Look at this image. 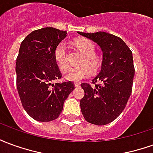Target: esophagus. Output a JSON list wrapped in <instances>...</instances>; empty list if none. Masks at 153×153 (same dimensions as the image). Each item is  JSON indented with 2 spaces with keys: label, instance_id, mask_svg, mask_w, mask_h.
<instances>
[{
  "label": "esophagus",
  "instance_id": "esophagus-1",
  "mask_svg": "<svg viewBox=\"0 0 153 153\" xmlns=\"http://www.w3.org/2000/svg\"><path fill=\"white\" fill-rule=\"evenodd\" d=\"M74 86L78 88V87H80V83H74Z\"/></svg>",
  "mask_w": 153,
  "mask_h": 153
}]
</instances>
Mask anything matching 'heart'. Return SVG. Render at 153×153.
<instances>
[{
  "mask_svg": "<svg viewBox=\"0 0 153 153\" xmlns=\"http://www.w3.org/2000/svg\"><path fill=\"white\" fill-rule=\"evenodd\" d=\"M78 49L83 54L80 60V65L71 67L65 74V78L69 81L79 82L80 80L89 77L92 70L96 71L99 69L102 60L95 52V45L88 39H78L75 42ZM54 58L57 65L61 70H65L69 67L68 48L65 42H60L54 51ZM92 69H91V68Z\"/></svg>",
  "mask_w": 153,
  "mask_h": 153,
  "instance_id": "obj_1",
  "label": "heart"
}]
</instances>
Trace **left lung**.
<instances>
[{
  "mask_svg": "<svg viewBox=\"0 0 153 153\" xmlns=\"http://www.w3.org/2000/svg\"><path fill=\"white\" fill-rule=\"evenodd\" d=\"M78 33L96 42L103 52L101 70L92 80L94 86L81 83L84 90L80 100L81 111L91 124L107 125L121 114L131 94L134 76L133 54L125 42L115 35L105 32Z\"/></svg>",
  "mask_w": 153,
  "mask_h": 153,
  "instance_id": "1",
  "label": "left lung"
}]
</instances>
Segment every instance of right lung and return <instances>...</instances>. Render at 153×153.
Here are the masks:
<instances>
[{
    "mask_svg": "<svg viewBox=\"0 0 153 153\" xmlns=\"http://www.w3.org/2000/svg\"><path fill=\"white\" fill-rule=\"evenodd\" d=\"M67 36L66 31L47 27L33 31L21 42L16 59V86L22 106L32 118L54 120L74 89L71 81L52 83L61 78L54 51Z\"/></svg>",
    "mask_w": 153,
    "mask_h": 153,
    "instance_id": "1",
    "label": "right lung"
}]
</instances>
